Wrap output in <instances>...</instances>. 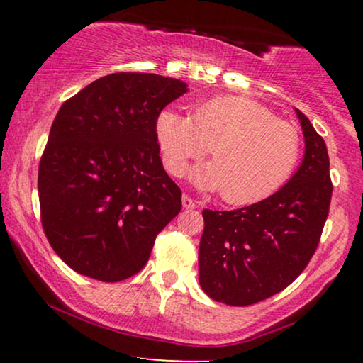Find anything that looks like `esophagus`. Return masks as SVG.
<instances>
[{
	"label": "esophagus",
	"mask_w": 363,
	"mask_h": 363,
	"mask_svg": "<svg viewBox=\"0 0 363 363\" xmlns=\"http://www.w3.org/2000/svg\"><path fill=\"white\" fill-rule=\"evenodd\" d=\"M182 205H183V208H186V210H195V208H196V201L193 200L191 196L183 195V196H182Z\"/></svg>",
	"instance_id": "esophagus-1"
}]
</instances>
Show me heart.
Listing matches in <instances>:
<instances>
[{
	"label": "heart",
	"mask_w": 363,
	"mask_h": 363,
	"mask_svg": "<svg viewBox=\"0 0 363 363\" xmlns=\"http://www.w3.org/2000/svg\"><path fill=\"white\" fill-rule=\"evenodd\" d=\"M155 137L167 170L182 175L186 163L210 150L213 162L196 167L191 180L220 190L230 205H252L276 193L301 158V133L252 99L218 96L195 104L191 117L163 108Z\"/></svg>",
	"instance_id": "heart-1"
}]
</instances>
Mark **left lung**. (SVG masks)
Instances as JSON below:
<instances>
[{
    "instance_id": "1",
    "label": "left lung",
    "mask_w": 363,
    "mask_h": 363,
    "mask_svg": "<svg viewBox=\"0 0 363 363\" xmlns=\"http://www.w3.org/2000/svg\"><path fill=\"white\" fill-rule=\"evenodd\" d=\"M304 158L281 190L231 211L203 210L200 286L213 301L251 306L286 289L309 264L329 215L332 182L324 138L296 108Z\"/></svg>"
}]
</instances>
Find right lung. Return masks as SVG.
I'll use <instances>...</instances> for the list:
<instances>
[{
  "label": "right lung",
  "instance_id": "obj_1",
  "mask_svg": "<svg viewBox=\"0 0 363 363\" xmlns=\"http://www.w3.org/2000/svg\"><path fill=\"white\" fill-rule=\"evenodd\" d=\"M185 92L178 79L116 72L59 108L39 163V206L49 245L79 274L104 282L137 274L180 213L155 118Z\"/></svg>",
  "mask_w": 363,
  "mask_h": 363
}]
</instances>
